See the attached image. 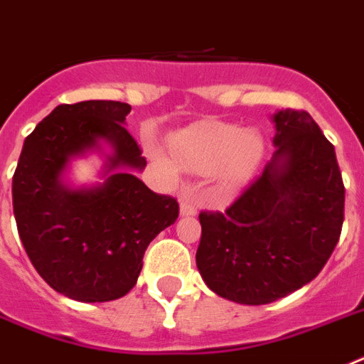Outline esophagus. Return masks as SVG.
I'll return each instance as SVG.
<instances>
[{"label": "esophagus", "instance_id": "obj_1", "mask_svg": "<svg viewBox=\"0 0 364 364\" xmlns=\"http://www.w3.org/2000/svg\"><path fill=\"white\" fill-rule=\"evenodd\" d=\"M179 207H181L183 216H194L198 213V203H196L192 194H183L181 200H179Z\"/></svg>", "mask_w": 364, "mask_h": 364}]
</instances>
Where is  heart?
<instances>
[{
    "instance_id": "heart-1",
    "label": "heart",
    "mask_w": 364,
    "mask_h": 364,
    "mask_svg": "<svg viewBox=\"0 0 364 364\" xmlns=\"http://www.w3.org/2000/svg\"><path fill=\"white\" fill-rule=\"evenodd\" d=\"M170 150L186 168L218 173L225 188L242 185L257 170L264 143L255 132L223 122H201L170 139Z\"/></svg>"
}]
</instances>
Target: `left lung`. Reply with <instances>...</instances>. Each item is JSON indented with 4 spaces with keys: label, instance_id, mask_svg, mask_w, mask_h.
<instances>
[{
    "label": "left lung",
    "instance_id": "left-lung-1",
    "mask_svg": "<svg viewBox=\"0 0 364 364\" xmlns=\"http://www.w3.org/2000/svg\"><path fill=\"white\" fill-rule=\"evenodd\" d=\"M277 146L235 203L200 214L196 264L214 293L260 306L311 282L339 242L344 185L333 144L304 109L273 115Z\"/></svg>",
    "mask_w": 364,
    "mask_h": 364
}]
</instances>
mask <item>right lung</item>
I'll return each mask as SVG.
<instances>
[{
	"label": "right lung",
	"mask_w": 364,
	"mask_h": 364,
	"mask_svg": "<svg viewBox=\"0 0 364 364\" xmlns=\"http://www.w3.org/2000/svg\"><path fill=\"white\" fill-rule=\"evenodd\" d=\"M132 106L115 100L60 104L25 139L12 178V207L27 257L55 291L78 302L124 296L143 269L150 242L179 216L172 196L151 192L129 170H143L124 121ZM112 144V174L73 191L61 181L71 156Z\"/></svg>",
	"instance_id": "1"
}]
</instances>
